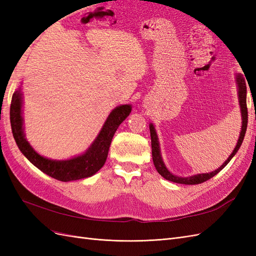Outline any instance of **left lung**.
Instances as JSON below:
<instances>
[{
  "label": "left lung",
  "instance_id": "left-lung-1",
  "mask_svg": "<svg viewBox=\"0 0 256 256\" xmlns=\"http://www.w3.org/2000/svg\"><path fill=\"white\" fill-rule=\"evenodd\" d=\"M237 84H238V96H239V104H240V109H242V131H240V136L238 138L237 145L235 147V150L233 152L230 154V156L228 159L224 162V164L219 168H216V171H212V173H207V174H198V175H193L190 177H178L173 175L172 173H170L168 171V168H166L164 161H162L161 158V154H160V147H159V142H158V138L156 130H154V127L150 125V138H152V161H154V166L156 168L158 173L164 177L166 180L177 182V184H202L208 180H210L212 177L218 174L221 170L226 166L228 162L232 160L235 156V154L238 152L240 145H242L246 131V126H248V108H246V80L242 74L237 76Z\"/></svg>",
  "mask_w": 256,
  "mask_h": 256
}]
</instances>
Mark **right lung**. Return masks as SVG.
Returning a JSON list of instances; mask_svg holds the SVG:
<instances>
[{
    "instance_id": "add662e5",
    "label": "right lung",
    "mask_w": 256,
    "mask_h": 256,
    "mask_svg": "<svg viewBox=\"0 0 256 256\" xmlns=\"http://www.w3.org/2000/svg\"><path fill=\"white\" fill-rule=\"evenodd\" d=\"M21 102L20 90H16L14 92L10 104V124L12 136L19 150L40 171L60 182L82 180L98 172L106 160L115 131L131 112V106L129 104L118 106L110 113L102 131L86 152L82 156L69 160L56 161L44 158L38 154L24 138L22 128Z\"/></svg>"
}]
</instances>
